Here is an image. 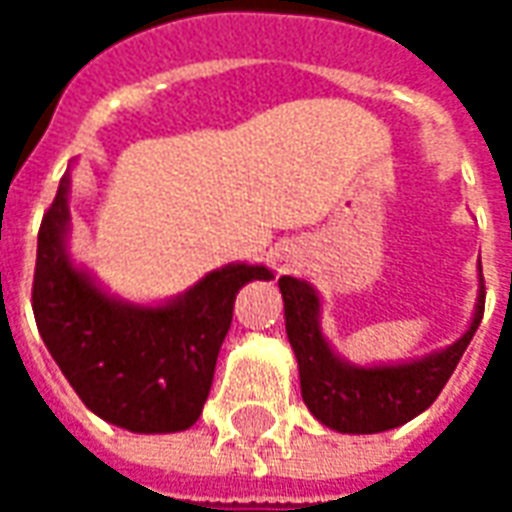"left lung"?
<instances>
[{
    "label": "left lung",
    "mask_w": 512,
    "mask_h": 512,
    "mask_svg": "<svg viewBox=\"0 0 512 512\" xmlns=\"http://www.w3.org/2000/svg\"><path fill=\"white\" fill-rule=\"evenodd\" d=\"M279 290L285 299L288 340L299 359L301 397L315 419L340 433H381L422 414L450 381L485 310L483 285L472 326L458 343L408 365L354 367L337 359L323 340L315 290L293 277H279Z\"/></svg>",
    "instance_id": "1"
}]
</instances>
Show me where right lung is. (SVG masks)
Here are the masks:
<instances>
[{
    "instance_id": "right-lung-1",
    "label": "right lung",
    "mask_w": 512,
    "mask_h": 512,
    "mask_svg": "<svg viewBox=\"0 0 512 512\" xmlns=\"http://www.w3.org/2000/svg\"><path fill=\"white\" fill-rule=\"evenodd\" d=\"M68 178L43 213L32 310L43 343L82 403L117 428L175 433L202 414L235 293L266 266H224L167 307L104 296L65 255Z\"/></svg>"
}]
</instances>
